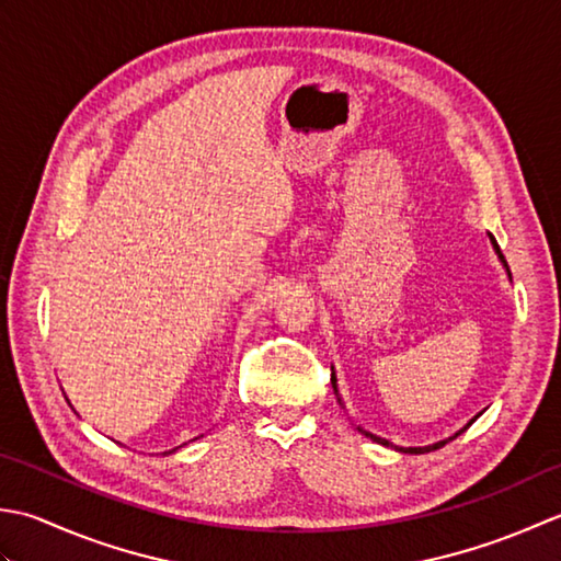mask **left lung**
<instances>
[{
  "instance_id": "obj_1",
  "label": "left lung",
  "mask_w": 561,
  "mask_h": 561,
  "mask_svg": "<svg viewBox=\"0 0 561 561\" xmlns=\"http://www.w3.org/2000/svg\"><path fill=\"white\" fill-rule=\"evenodd\" d=\"M491 244H494V249H496V254H499V259L501 261H504V266H506V259H504V254H501V249H499V244H496V239L494 237H491ZM506 271H508V266H506ZM508 276H511V273H508ZM331 385H334V394H339V390H336V377H334V373H331ZM339 402H341V399H339ZM474 421V419H472ZM472 421H470V424H472ZM470 424H467V426H470ZM465 426V428H467ZM462 428V431H465ZM460 431V433H462ZM360 433H365V436H368V438H373L375 443H380V445H387V448H390V440H385V438H377V436H373V433H368V431H363L360 428ZM460 433H455V436L453 438H457V436H460ZM453 438H448V440H453ZM448 440H440V443H433V445H426V448H397L399 453H411V455H421V453H431V450H438V448H443V445L445 443H448Z\"/></svg>"
}]
</instances>
